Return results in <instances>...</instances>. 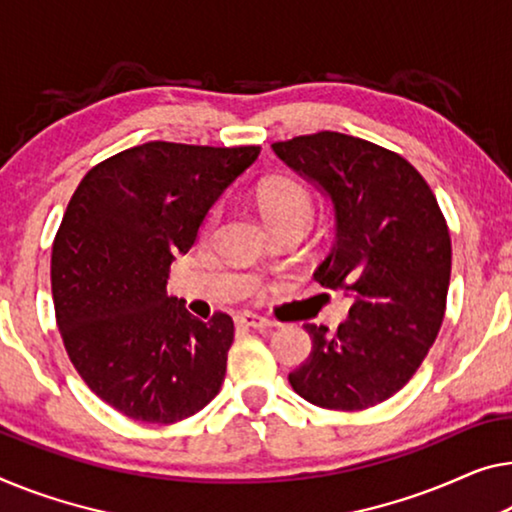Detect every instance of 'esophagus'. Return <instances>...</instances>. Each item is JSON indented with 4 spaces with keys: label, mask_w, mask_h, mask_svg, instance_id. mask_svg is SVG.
Returning <instances> with one entry per match:
<instances>
[{
    "label": "esophagus",
    "mask_w": 512,
    "mask_h": 512,
    "mask_svg": "<svg viewBox=\"0 0 512 512\" xmlns=\"http://www.w3.org/2000/svg\"><path fill=\"white\" fill-rule=\"evenodd\" d=\"M236 324L243 326V329H259V331H266V329H271V326H273L269 319L253 315V312H243V315L236 317Z\"/></svg>",
    "instance_id": "esophagus-1"
}]
</instances>
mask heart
Segmentation results:
<instances>
[{
	"label": "heart",
	"instance_id": "b5f03b06",
	"mask_svg": "<svg viewBox=\"0 0 512 512\" xmlns=\"http://www.w3.org/2000/svg\"><path fill=\"white\" fill-rule=\"evenodd\" d=\"M257 204L264 213L266 223L271 227L287 223L310 225L312 216H315V202H312L308 188H305L303 183L287 177L264 181L262 186L257 188ZM220 213H223L220 207L211 209L207 223H204V232H211L213 227L218 225Z\"/></svg>",
	"mask_w": 512,
	"mask_h": 512
}]
</instances>
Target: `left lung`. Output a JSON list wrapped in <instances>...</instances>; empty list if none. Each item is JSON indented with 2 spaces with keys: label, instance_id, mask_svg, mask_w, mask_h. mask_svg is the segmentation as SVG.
<instances>
[{
  "label": "left lung",
  "instance_id": "obj_1",
  "mask_svg": "<svg viewBox=\"0 0 512 512\" xmlns=\"http://www.w3.org/2000/svg\"><path fill=\"white\" fill-rule=\"evenodd\" d=\"M273 151L329 193L338 234L315 280L354 299L335 333L305 324L312 352L289 384L317 407L370 409L416 375L437 340L451 282L446 218L421 172L375 142L319 131Z\"/></svg>",
  "mask_w": 512,
  "mask_h": 512
}]
</instances>
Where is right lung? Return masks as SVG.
Here are the masks:
<instances>
[{"instance_id": "obj_1", "label": "right lung", "mask_w": 512, "mask_h": 512, "mask_svg": "<svg viewBox=\"0 0 512 512\" xmlns=\"http://www.w3.org/2000/svg\"><path fill=\"white\" fill-rule=\"evenodd\" d=\"M257 156V144L156 140L105 158L75 188L52 243L55 317L73 368L119 414L167 425L218 395L232 317H193L167 296V278Z\"/></svg>"}]
</instances>
